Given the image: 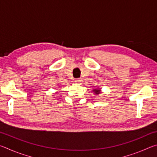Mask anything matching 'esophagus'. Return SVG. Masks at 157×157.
Returning a JSON list of instances; mask_svg holds the SVG:
<instances>
[{
	"mask_svg": "<svg viewBox=\"0 0 157 157\" xmlns=\"http://www.w3.org/2000/svg\"><path fill=\"white\" fill-rule=\"evenodd\" d=\"M75 82L76 84H81L82 82V79L78 78V79H75Z\"/></svg>",
	"mask_w": 157,
	"mask_h": 157,
	"instance_id": "esophagus-1",
	"label": "esophagus"
}]
</instances>
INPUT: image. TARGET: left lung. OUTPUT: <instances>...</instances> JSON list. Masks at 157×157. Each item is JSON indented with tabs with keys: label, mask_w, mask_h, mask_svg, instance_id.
<instances>
[{
	"label": "left lung",
	"mask_w": 157,
	"mask_h": 157,
	"mask_svg": "<svg viewBox=\"0 0 157 157\" xmlns=\"http://www.w3.org/2000/svg\"><path fill=\"white\" fill-rule=\"evenodd\" d=\"M93 92H94V94H95L96 95H99L101 93V90L99 87H98V88H96V89H93Z\"/></svg>",
	"instance_id": "obj_1"
}]
</instances>
